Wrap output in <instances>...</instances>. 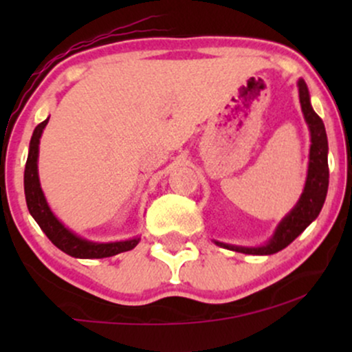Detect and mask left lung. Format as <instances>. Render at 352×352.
Segmentation results:
<instances>
[{
	"instance_id": "8db88e82",
	"label": "left lung",
	"mask_w": 352,
	"mask_h": 352,
	"mask_svg": "<svg viewBox=\"0 0 352 352\" xmlns=\"http://www.w3.org/2000/svg\"><path fill=\"white\" fill-rule=\"evenodd\" d=\"M300 89V102L301 111L305 116L306 124L309 127L311 147H309V165L308 177H306L305 190H302L300 200L294 205V208L280 221L273 236L263 246L248 248V246H235L215 241L218 246L233 250V252L245 254H273L286 248L296 236L305 232L306 227L313 220H316L322 205H324L326 193L329 185V167H328V137L321 117L313 111L309 102L308 86L302 79L298 80Z\"/></svg>"
}]
</instances>
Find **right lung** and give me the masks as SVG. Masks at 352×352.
Here are the masks:
<instances>
[{"mask_svg": "<svg viewBox=\"0 0 352 352\" xmlns=\"http://www.w3.org/2000/svg\"><path fill=\"white\" fill-rule=\"evenodd\" d=\"M46 120H43L38 127L34 129L33 137L30 142V153H28L26 168H24V195H26L28 210H30L31 217L34 218L36 223L41 227L46 233V236L54 243L60 252L67 253L69 256L74 258H107L114 256L117 253L129 252V250L135 248L140 238H131L125 241H112V243H96V241L84 240L72 233L69 228L64 227L63 223L56 218L54 213L51 212L50 205H47L46 197H44L41 184H39L38 175V157H39V139L46 127Z\"/></svg>", "mask_w": 352, "mask_h": 352, "instance_id": "1", "label": "right lung"}]
</instances>
